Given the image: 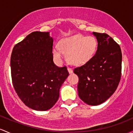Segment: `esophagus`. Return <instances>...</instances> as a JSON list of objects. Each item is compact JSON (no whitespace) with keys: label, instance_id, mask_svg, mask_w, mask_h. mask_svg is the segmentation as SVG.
Masks as SVG:
<instances>
[{"label":"esophagus","instance_id":"esophagus-1","mask_svg":"<svg viewBox=\"0 0 133 133\" xmlns=\"http://www.w3.org/2000/svg\"><path fill=\"white\" fill-rule=\"evenodd\" d=\"M68 72H69L70 74L72 73V72H73V71H72V69H71V68H68Z\"/></svg>","mask_w":133,"mask_h":133}]
</instances>
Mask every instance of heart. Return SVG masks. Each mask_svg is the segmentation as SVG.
Wrapping results in <instances>:
<instances>
[{
    "label": "heart",
    "mask_w": 133,
    "mask_h": 133,
    "mask_svg": "<svg viewBox=\"0 0 133 133\" xmlns=\"http://www.w3.org/2000/svg\"><path fill=\"white\" fill-rule=\"evenodd\" d=\"M97 40L94 36L75 35L62 39L59 48L53 50L54 57L57 61L62 59V52L66 53L68 62L74 65H81L88 62L95 54Z\"/></svg>",
    "instance_id": "obj_1"
}]
</instances>
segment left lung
I'll list each match as a JSON object with an SVG mask.
<instances>
[{
	"label": "left lung",
	"mask_w": 133,
	"mask_h": 133,
	"mask_svg": "<svg viewBox=\"0 0 133 133\" xmlns=\"http://www.w3.org/2000/svg\"><path fill=\"white\" fill-rule=\"evenodd\" d=\"M97 50L88 62L74 68L79 78L78 95L84 103L98 105L115 92L120 82L122 52L119 44L106 33L93 32Z\"/></svg>",
	"instance_id": "1"
}]
</instances>
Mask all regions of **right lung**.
<instances>
[{
	"instance_id": "right-lung-1",
	"label": "right lung",
	"mask_w": 133,
	"mask_h": 133,
	"mask_svg": "<svg viewBox=\"0 0 133 133\" xmlns=\"http://www.w3.org/2000/svg\"><path fill=\"white\" fill-rule=\"evenodd\" d=\"M53 42L49 32L34 31L13 48V87L21 101L33 110L45 111L53 107L69 76L66 66L59 68L54 63Z\"/></svg>"
}]
</instances>
